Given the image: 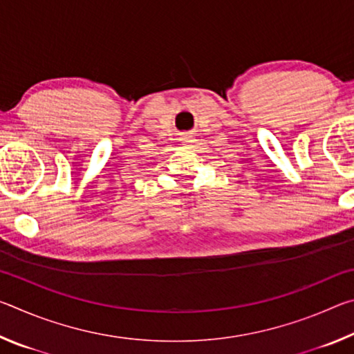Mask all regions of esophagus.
I'll return each instance as SVG.
<instances>
[{"label":"esophagus","instance_id":"obj_1","mask_svg":"<svg viewBox=\"0 0 354 354\" xmlns=\"http://www.w3.org/2000/svg\"><path fill=\"white\" fill-rule=\"evenodd\" d=\"M179 142L184 143V145H189L190 142H194V137H192L190 134H183L181 137H179Z\"/></svg>","mask_w":354,"mask_h":354}]
</instances>
